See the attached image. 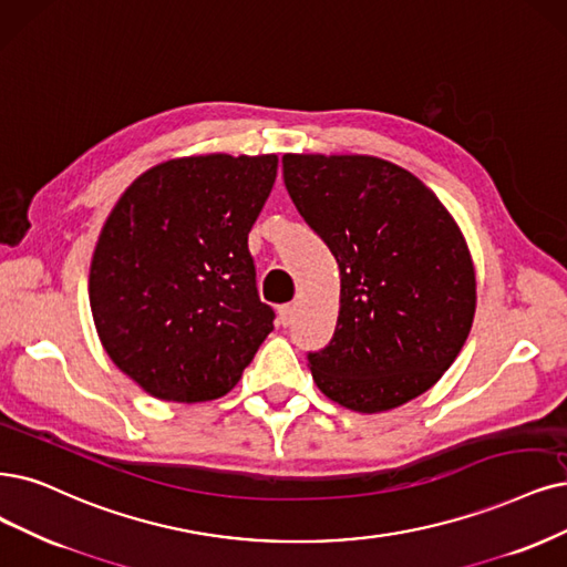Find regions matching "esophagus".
Here are the masks:
<instances>
[{"label":"esophagus","mask_w":567,"mask_h":567,"mask_svg":"<svg viewBox=\"0 0 567 567\" xmlns=\"http://www.w3.org/2000/svg\"><path fill=\"white\" fill-rule=\"evenodd\" d=\"M278 312H280V322L287 327L291 320H295V303H285V306H280V308H278Z\"/></svg>","instance_id":"esophagus-1"}]
</instances>
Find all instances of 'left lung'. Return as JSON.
<instances>
[{
    "instance_id": "obj_1",
    "label": "left lung",
    "mask_w": 567,
    "mask_h": 567,
    "mask_svg": "<svg viewBox=\"0 0 567 567\" xmlns=\"http://www.w3.org/2000/svg\"><path fill=\"white\" fill-rule=\"evenodd\" d=\"M282 175L341 270L337 331L308 352L312 381L360 413L406 404L470 337L476 278L463 234L421 179L381 158L285 154Z\"/></svg>"
}]
</instances>
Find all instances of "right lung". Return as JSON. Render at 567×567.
I'll return each mask as SVG.
<instances>
[{
  "label": "right lung",
  "mask_w": 567,
  "mask_h": 567,
  "mask_svg": "<svg viewBox=\"0 0 567 567\" xmlns=\"http://www.w3.org/2000/svg\"><path fill=\"white\" fill-rule=\"evenodd\" d=\"M276 175V154L165 161L104 221L93 320L112 362L158 400L224 396L272 331L247 236Z\"/></svg>",
  "instance_id": "obj_1"
}]
</instances>
